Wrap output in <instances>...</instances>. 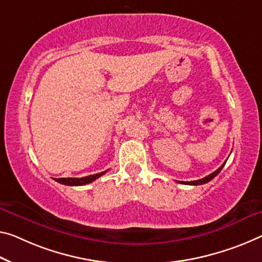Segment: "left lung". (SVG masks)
I'll list each match as a JSON object with an SVG mask.
<instances>
[{"label":"left lung","instance_id":"obj_1","mask_svg":"<svg viewBox=\"0 0 262 262\" xmlns=\"http://www.w3.org/2000/svg\"><path fill=\"white\" fill-rule=\"evenodd\" d=\"M226 162H227V160H226ZM226 162H225L223 165H221V166L218 168V170H215L214 172L211 173V174H208L207 177H205V178H203V179L194 180V182H179V183L185 184V185H203V184H206V183L210 182V180H212L213 178H214L215 176L219 174V172L223 170V167L225 166V164H226Z\"/></svg>","mask_w":262,"mask_h":262}]
</instances>
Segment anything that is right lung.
Wrapping results in <instances>:
<instances>
[{"label": "right lung", "mask_w": 262, "mask_h": 262, "mask_svg": "<svg viewBox=\"0 0 262 262\" xmlns=\"http://www.w3.org/2000/svg\"><path fill=\"white\" fill-rule=\"evenodd\" d=\"M105 172L106 171L100 172V173H96V174L83 177V178H54V179L57 183L63 184V185H68V186H82V185L90 184V183L94 182V180L98 179L99 177L103 176Z\"/></svg>", "instance_id": "obj_1"}]
</instances>
